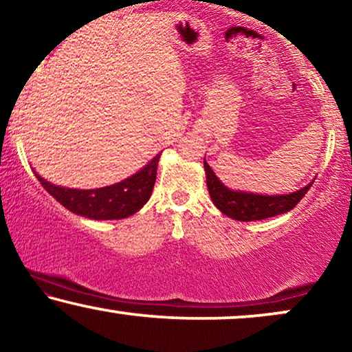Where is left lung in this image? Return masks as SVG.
<instances>
[{
	"label": "left lung",
	"mask_w": 352,
	"mask_h": 352,
	"mask_svg": "<svg viewBox=\"0 0 352 352\" xmlns=\"http://www.w3.org/2000/svg\"><path fill=\"white\" fill-rule=\"evenodd\" d=\"M204 170H206V185L209 195H211L212 203L216 204L217 209L224 212L226 216L232 217V219L245 222L266 219V217H273L291 211L312 186V184H309L304 188L294 191V193L266 197V195L229 190L228 186L221 184L206 161H204Z\"/></svg>",
	"instance_id": "obj_1"
}]
</instances>
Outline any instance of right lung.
Wrapping results in <instances>:
<instances>
[{
    "label": "right lung",
    "instance_id": "right-lung-1",
    "mask_svg": "<svg viewBox=\"0 0 352 352\" xmlns=\"http://www.w3.org/2000/svg\"><path fill=\"white\" fill-rule=\"evenodd\" d=\"M161 155H155L144 168L120 184L96 190H74L52 185L50 182L35 173L40 184L58 203L63 204L74 214L91 219H123L135 214L148 203L155 184L157 162Z\"/></svg>",
    "mask_w": 352,
    "mask_h": 352
}]
</instances>
